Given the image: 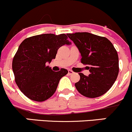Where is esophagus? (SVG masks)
Returning <instances> with one entry per match:
<instances>
[{
	"mask_svg": "<svg viewBox=\"0 0 132 132\" xmlns=\"http://www.w3.org/2000/svg\"><path fill=\"white\" fill-rule=\"evenodd\" d=\"M73 74H74V72H73L72 70H68V75H72Z\"/></svg>",
	"mask_w": 132,
	"mask_h": 132,
	"instance_id": "34e87169",
	"label": "esophagus"
}]
</instances>
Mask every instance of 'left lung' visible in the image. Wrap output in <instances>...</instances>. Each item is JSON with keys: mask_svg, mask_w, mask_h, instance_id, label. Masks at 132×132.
<instances>
[{"mask_svg": "<svg viewBox=\"0 0 132 132\" xmlns=\"http://www.w3.org/2000/svg\"><path fill=\"white\" fill-rule=\"evenodd\" d=\"M81 55V62L88 65L90 75L83 73L75 87L79 93L89 98L104 95L116 81L119 73L118 55L113 44L106 37L88 32L67 33Z\"/></svg>", "mask_w": 132, "mask_h": 132, "instance_id": "8db88e82", "label": "left lung"}]
</instances>
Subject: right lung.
Returning a JSON list of instances; mask_svg holds the SVG:
<instances>
[{"label":"right lung","instance_id":"1","mask_svg":"<svg viewBox=\"0 0 132 132\" xmlns=\"http://www.w3.org/2000/svg\"><path fill=\"white\" fill-rule=\"evenodd\" d=\"M70 45L66 34H42L26 38L12 60L15 81L28 98L42 102L55 93L59 80L68 74L66 69L53 71L47 62L55 59L57 50Z\"/></svg>","mask_w":132,"mask_h":132}]
</instances>
